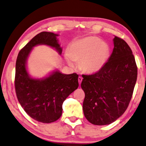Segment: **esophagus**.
Masks as SVG:
<instances>
[{
	"mask_svg": "<svg viewBox=\"0 0 146 146\" xmlns=\"http://www.w3.org/2000/svg\"><path fill=\"white\" fill-rule=\"evenodd\" d=\"M82 76H78V82H79V84L80 85V84H81V82H82Z\"/></svg>",
	"mask_w": 146,
	"mask_h": 146,
	"instance_id": "1",
	"label": "esophagus"
}]
</instances>
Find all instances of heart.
<instances>
[{
	"label": "heart",
	"instance_id": "heart-1",
	"mask_svg": "<svg viewBox=\"0 0 146 146\" xmlns=\"http://www.w3.org/2000/svg\"><path fill=\"white\" fill-rule=\"evenodd\" d=\"M110 48L107 43L96 36H88L76 41L71 44L67 60L73 65L72 60L80 61V67L88 73L102 69L107 62Z\"/></svg>",
	"mask_w": 146,
	"mask_h": 146
}]
</instances>
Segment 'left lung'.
<instances>
[{"label": "left lung", "instance_id": "8db88e82", "mask_svg": "<svg viewBox=\"0 0 146 146\" xmlns=\"http://www.w3.org/2000/svg\"><path fill=\"white\" fill-rule=\"evenodd\" d=\"M112 54L96 73L83 75V110L95 125H106L121 117L128 108L137 78V66L130 47L114 36Z\"/></svg>", "mask_w": 146, "mask_h": 146}]
</instances>
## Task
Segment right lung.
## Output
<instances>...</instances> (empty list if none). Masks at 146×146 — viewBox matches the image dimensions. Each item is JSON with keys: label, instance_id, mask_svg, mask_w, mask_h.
I'll list each match as a JSON object with an SVG mask.
<instances>
[{"label": "right lung", "instance_id": "1", "mask_svg": "<svg viewBox=\"0 0 146 146\" xmlns=\"http://www.w3.org/2000/svg\"><path fill=\"white\" fill-rule=\"evenodd\" d=\"M57 36L49 32L37 34L21 49L16 62L15 87L18 102L31 117L43 123H52L60 118L63 102L78 87L76 73L64 75L55 71L43 80L32 78L28 75L26 60L34 46L47 44L61 54Z\"/></svg>", "mask_w": 146, "mask_h": 146}]
</instances>
